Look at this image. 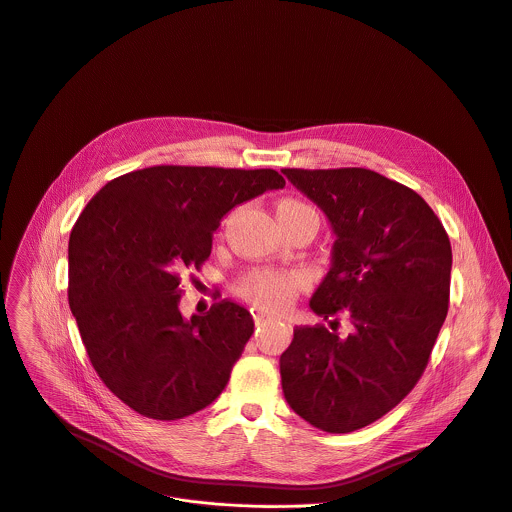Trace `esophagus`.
<instances>
[{
	"label": "esophagus",
	"instance_id": "esophagus-1",
	"mask_svg": "<svg viewBox=\"0 0 512 512\" xmlns=\"http://www.w3.org/2000/svg\"><path fill=\"white\" fill-rule=\"evenodd\" d=\"M253 319H255V323H257V325H265V323H267V321H271L273 317H269V315H265V313H259V311H257V313H253Z\"/></svg>",
	"mask_w": 512,
	"mask_h": 512
}]
</instances>
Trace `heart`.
Segmentation results:
<instances>
[{"mask_svg": "<svg viewBox=\"0 0 512 512\" xmlns=\"http://www.w3.org/2000/svg\"><path fill=\"white\" fill-rule=\"evenodd\" d=\"M315 211L297 201V199H283L277 205V217H297L309 215ZM307 285V277L299 271H273V269H257L249 273L239 283V293L251 301L259 309L267 311H283L287 309L295 295Z\"/></svg>", "mask_w": 512, "mask_h": 512, "instance_id": "heart-1", "label": "heart"}]
</instances>
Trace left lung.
Listing matches in <instances>:
<instances>
[{"mask_svg":"<svg viewBox=\"0 0 512 512\" xmlns=\"http://www.w3.org/2000/svg\"><path fill=\"white\" fill-rule=\"evenodd\" d=\"M335 237L331 267L309 299L352 333L295 327L281 354L287 404L311 426L348 434L398 406L428 366L448 313L450 239L412 189L368 168H283Z\"/></svg>","mask_w":512,"mask_h":512,"instance_id":"1","label":"left lung"}]
</instances>
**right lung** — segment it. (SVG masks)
I'll use <instances>...</instances> for the list:
<instances>
[{
  "label": "right lung",
  "mask_w": 512,
  "mask_h": 512,
  "mask_svg": "<svg viewBox=\"0 0 512 512\" xmlns=\"http://www.w3.org/2000/svg\"><path fill=\"white\" fill-rule=\"evenodd\" d=\"M283 187L271 168L150 166L110 181L78 217L70 309L100 380L134 412L179 420L225 390L253 317L223 299L185 319L181 275L209 259L231 209Z\"/></svg>",
  "instance_id": "add662e5"
}]
</instances>
